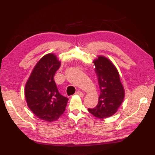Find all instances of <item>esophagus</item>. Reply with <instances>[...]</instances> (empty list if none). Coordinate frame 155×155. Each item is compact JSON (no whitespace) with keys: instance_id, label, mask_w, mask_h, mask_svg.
<instances>
[{"instance_id":"34e87169","label":"esophagus","mask_w":155,"mask_h":155,"mask_svg":"<svg viewBox=\"0 0 155 155\" xmlns=\"http://www.w3.org/2000/svg\"><path fill=\"white\" fill-rule=\"evenodd\" d=\"M76 94L77 95H79L80 97H83V96H84V93H83V92H81V91H77V92H76Z\"/></svg>"}]
</instances>
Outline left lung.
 I'll use <instances>...</instances> for the list:
<instances>
[{"instance_id":"1","label":"left lung","mask_w":155,"mask_h":155,"mask_svg":"<svg viewBox=\"0 0 155 155\" xmlns=\"http://www.w3.org/2000/svg\"><path fill=\"white\" fill-rule=\"evenodd\" d=\"M93 63L101 94L97 106L88 108V111L97 118H107L114 114L123 102L124 87L118 71L111 60L99 55L93 60Z\"/></svg>"}]
</instances>
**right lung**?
Returning a JSON list of instances; mask_svg holds the SVG:
<instances>
[{
    "mask_svg": "<svg viewBox=\"0 0 155 155\" xmlns=\"http://www.w3.org/2000/svg\"><path fill=\"white\" fill-rule=\"evenodd\" d=\"M60 65L56 55H44L33 68L25 88L28 106L35 116L47 122L58 120L68 101L60 95L54 80Z\"/></svg>",
    "mask_w": 155,
    "mask_h": 155,
    "instance_id": "right-lung-1",
    "label": "right lung"
}]
</instances>
